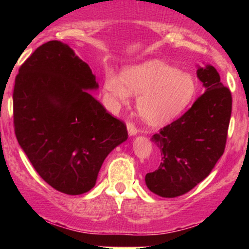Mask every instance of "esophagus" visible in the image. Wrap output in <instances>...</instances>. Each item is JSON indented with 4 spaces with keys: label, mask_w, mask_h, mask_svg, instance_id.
<instances>
[{
    "label": "esophagus",
    "mask_w": 249,
    "mask_h": 249,
    "mask_svg": "<svg viewBox=\"0 0 249 249\" xmlns=\"http://www.w3.org/2000/svg\"><path fill=\"white\" fill-rule=\"evenodd\" d=\"M127 131L130 136H134V134L138 133V128H137L132 122H127Z\"/></svg>",
    "instance_id": "obj_1"
}]
</instances>
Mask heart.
<instances>
[{
	"label": "heart",
	"instance_id": "obj_1",
	"mask_svg": "<svg viewBox=\"0 0 249 249\" xmlns=\"http://www.w3.org/2000/svg\"><path fill=\"white\" fill-rule=\"evenodd\" d=\"M104 89L115 104L137 97V110L150 124H162L182 112L192 101L196 84L192 77L160 61H148L128 68L123 76L113 70L104 75Z\"/></svg>",
	"mask_w": 249,
	"mask_h": 249
}]
</instances>
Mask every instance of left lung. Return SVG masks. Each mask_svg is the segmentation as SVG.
Returning a JSON list of instances; mask_svg holds the SVG:
<instances>
[{
	"instance_id": "obj_1",
	"label": "left lung",
	"mask_w": 249,
	"mask_h": 249,
	"mask_svg": "<svg viewBox=\"0 0 249 249\" xmlns=\"http://www.w3.org/2000/svg\"><path fill=\"white\" fill-rule=\"evenodd\" d=\"M196 76L205 92L180 118L152 137L161 162L145 176L148 190L174 198L202 181L224 154L232 113V93L220 82L215 68H199Z\"/></svg>"
}]
</instances>
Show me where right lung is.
Segmentation results:
<instances>
[{"instance_id": "1", "label": "right lung", "mask_w": 249, "mask_h": 249, "mask_svg": "<svg viewBox=\"0 0 249 249\" xmlns=\"http://www.w3.org/2000/svg\"><path fill=\"white\" fill-rule=\"evenodd\" d=\"M97 88L90 67L58 41L37 48L15 78L17 142L39 177L62 193L90 191L107 154L127 139L125 123L87 91Z\"/></svg>"}]
</instances>
